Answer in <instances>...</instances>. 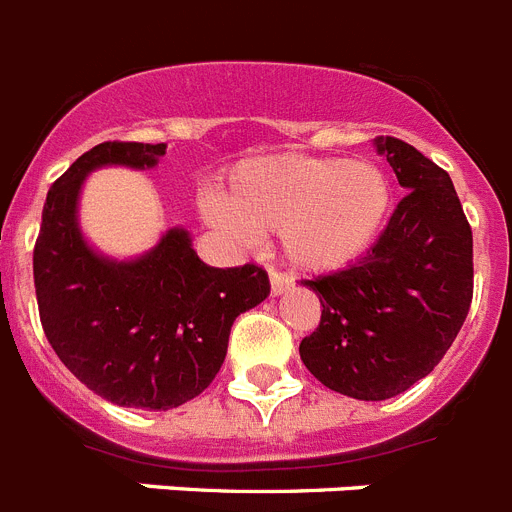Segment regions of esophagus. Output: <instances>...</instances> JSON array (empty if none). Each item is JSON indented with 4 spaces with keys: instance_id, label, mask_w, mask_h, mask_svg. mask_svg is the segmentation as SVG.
I'll list each match as a JSON object with an SVG mask.
<instances>
[{
    "instance_id": "obj_1",
    "label": "esophagus",
    "mask_w": 512,
    "mask_h": 512,
    "mask_svg": "<svg viewBox=\"0 0 512 512\" xmlns=\"http://www.w3.org/2000/svg\"><path fill=\"white\" fill-rule=\"evenodd\" d=\"M293 278L286 273H278V270H270V293L273 296H281V293L291 291Z\"/></svg>"
}]
</instances>
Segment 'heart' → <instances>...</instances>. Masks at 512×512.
I'll return each mask as SVG.
<instances>
[{"mask_svg":"<svg viewBox=\"0 0 512 512\" xmlns=\"http://www.w3.org/2000/svg\"><path fill=\"white\" fill-rule=\"evenodd\" d=\"M391 182L366 159L273 154L237 164L206 216L239 244L278 231L296 268L330 273L366 255L384 229Z\"/></svg>","mask_w":512,"mask_h":512,"instance_id":"heart-1","label":"heart"}]
</instances>
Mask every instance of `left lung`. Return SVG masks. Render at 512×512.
I'll list each match as a JSON object with an SVG mask.
<instances>
[{
	"label": "left lung",
	"mask_w": 512,
	"mask_h": 512,
	"mask_svg": "<svg viewBox=\"0 0 512 512\" xmlns=\"http://www.w3.org/2000/svg\"><path fill=\"white\" fill-rule=\"evenodd\" d=\"M373 146L407 195L361 260L304 281L322 322L299 345L314 379L363 402L397 397L441 363L474 288L471 226L448 172L394 136Z\"/></svg>",
	"instance_id": "1"
}]
</instances>
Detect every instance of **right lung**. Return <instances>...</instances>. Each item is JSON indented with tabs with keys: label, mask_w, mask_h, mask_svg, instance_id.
<instances>
[{
	"label": "right lung",
	"mask_w": 512,
	"mask_h": 512,
	"mask_svg": "<svg viewBox=\"0 0 512 512\" xmlns=\"http://www.w3.org/2000/svg\"><path fill=\"white\" fill-rule=\"evenodd\" d=\"M167 144L105 141L53 182L33 252L35 296L51 348L97 397L136 410H172L219 373L242 311L268 299L257 265L211 268L190 231H164L149 252L115 260L79 226V195L100 167L151 170Z\"/></svg>",
	"instance_id": "add662e5"
}]
</instances>
